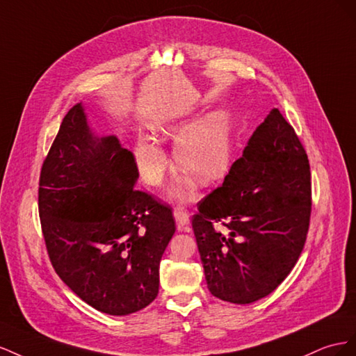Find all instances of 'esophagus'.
<instances>
[{
    "label": "esophagus",
    "instance_id": "34e87169",
    "mask_svg": "<svg viewBox=\"0 0 356 356\" xmlns=\"http://www.w3.org/2000/svg\"><path fill=\"white\" fill-rule=\"evenodd\" d=\"M172 215H175L176 219V225L179 229H185L186 225L189 223V215L185 211L184 207H177L172 211Z\"/></svg>",
    "mask_w": 356,
    "mask_h": 356
}]
</instances>
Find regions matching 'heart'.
I'll return each mask as SVG.
<instances>
[{"instance_id":"1","label":"heart","mask_w":356,"mask_h":356,"mask_svg":"<svg viewBox=\"0 0 356 356\" xmlns=\"http://www.w3.org/2000/svg\"><path fill=\"white\" fill-rule=\"evenodd\" d=\"M155 137L164 143H175L172 156L179 170L197 179L201 185H211L227 175L232 156V122L227 110H215L200 118L168 116L152 125ZM136 162L141 177L149 185H158L168 168V158L158 141L138 138L134 146ZM180 177L168 189L175 200H186L194 191V180Z\"/></svg>"}]
</instances>
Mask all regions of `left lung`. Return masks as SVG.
Segmentation results:
<instances>
[{
  "mask_svg": "<svg viewBox=\"0 0 356 356\" xmlns=\"http://www.w3.org/2000/svg\"><path fill=\"white\" fill-rule=\"evenodd\" d=\"M310 210L307 155L273 108L192 218L211 296L250 304L276 289L301 255Z\"/></svg>",
  "mask_w": 356,
  "mask_h": 356,
  "instance_id": "obj_1",
  "label": "left lung"
}]
</instances>
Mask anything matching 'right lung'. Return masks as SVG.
Instances as JSON below:
<instances>
[{"instance_id":"right-lung-1","label":"right lung","mask_w":356,"mask_h":356,"mask_svg":"<svg viewBox=\"0 0 356 356\" xmlns=\"http://www.w3.org/2000/svg\"><path fill=\"white\" fill-rule=\"evenodd\" d=\"M133 154L98 136L85 106L70 108L43 162L38 211L49 258L90 307L127 316L154 301L176 231L168 206L136 189Z\"/></svg>"}]
</instances>
